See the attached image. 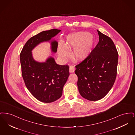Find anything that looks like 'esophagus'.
<instances>
[{
	"mask_svg": "<svg viewBox=\"0 0 135 135\" xmlns=\"http://www.w3.org/2000/svg\"><path fill=\"white\" fill-rule=\"evenodd\" d=\"M75 71V67L74 66L72 65H70L69 67V72L70 73H73Z\"/></svg>",
	"mask_w": 135,
	"mask_h": 135,
	"instance_id": "obj_1",
	"label": "esophagus"
}]
</instances>
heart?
<instances>
[{"instance_id":"heart-1","label":"heart","mask_w":135,"mask_h":135,"mask_svg":"<svg viewBox=\"0 0 135 135\" xmlns=\"http://www.w3.org/2000/svg\"><path fill=\"white\" fill-rule=\"evenodd\" d=\"M94 44V38L89 33H72L67 36L65 45L59 46V54L62 57H66L68 55V49L74 47L73 57L77 60H83L90 55Z\"/></svg>"}]
</instances>
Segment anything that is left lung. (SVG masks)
Here are the masks:
<instances>
[{"label": "left lung", "instance_id": "8db88e82", "mask_svg": "<svg viewBox=\"0 0 135 135\" xmlns=\"http://www.w3.org/2000/svg\"><path fill=\"white\" fill-rule=\"evenodd\" d=\"M99 41L90 55L75 66L80 95L90 101L105 96L113 86L117 74L118 54L109 37L97 30Z\"/></svg>", "mask_w": 135, "mask_h": 135}]
</instances>
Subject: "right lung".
<instances>
[{"label": "right lung", "instance_id": "right-lung-1", "mask_svg": "<svg viewBox=\"0 0 135 135\" xmlns=\"http://www.w3.org/2000/svg\"><path fill=\"white\" fill-rule=\"evenodd\" d=\"M61 31L53 29L40 32L29 39L20 54L22 75L27 89L39 101L51 103L62 96L63 89L69 76L68 65H60L50 57L45 62L34 60L32 50L40 43L47 41ZM51 51L56 52L58 42H51Z\"/></svg>", "mask_w": 135, "mask_h": 135}]
</instances>
